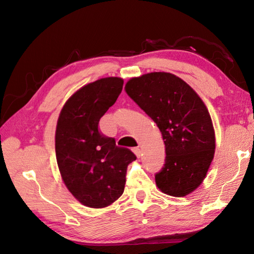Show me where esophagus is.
Returning <instances> with one entry per match:
<instances>
[{
    "label": "esophagus",
    "instance_id": "esophagus-1",
    "mask_svg": "<svg viewBox=\"0 0 254 254\" xmlns=\"http://www.w3.org/2000/svg\"><path fill=\"white\" fill-rule=\"evenodd\" d=\"M133 152L135 153V156H136L137 158H140V157L142 156V150H141V148H139V147L134 148V149H133Z\"/></svg>",
    "mask_w": 254,
    "mask_h": 254
}]
</instances>
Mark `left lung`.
I'll use <instances>...</instances> for the list:
<instances>
[{
    "label": "left lung",
    "mask_w": 254,
    "mask_h": 254,
    "mask_svg": "<svg viewBox=\"0 0 254 254\" xmlns=\"http://www.w3.org/2000/svg\"><path fill=\"white\" fill-rule=\"evenodd\" d=\"M125 90L162 133L166 157L155 176L157 187L174 197L191 193L205 178L215 152L212 120L201 98L165 72L131 78Z\"/></svg>",
    "instance_id": "8db88e82"
}]
</instances>
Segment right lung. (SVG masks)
Instances as JSON below:
<instances>
[{"label": "right lung", "mask_w": 254, "mask_h": 254, "mask_svg": "<svg viewBox=\"0 0 254 254\" xmlns=\"http://www.w3.org/2000/svg\"><path fill=\"white\" fill-rule=\"evenodd\" d=\"M123 83L122 78L107 77L82 87L67 99L57 122L55 149L61 177L72 195L89 207L108 206L122 196L127 166L136 159L98 128Z\"/></svg>", "instance_id": "1"}]
</instances>
